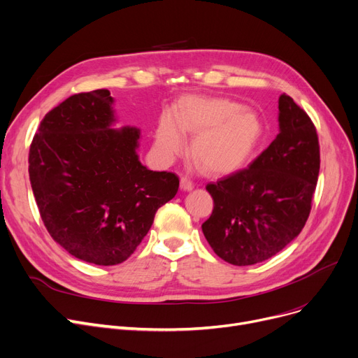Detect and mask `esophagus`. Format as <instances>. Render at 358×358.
Segmentation results:
<instances>
[{"label": "esophagus", "instance_id": "1", "mask_svg": "<svg viewBox=\"0 0 358 358\" xmlns=\"http://www.w3.org/2000/svg\"><path fill=\"white\" fill-rule=\"evenodd\" d=\"M180 187H181V189H182L184 192H190V190H193L194 184H193V181H192L190 178L181 177V178H180Z\"/></svg>", "mask_w": 358, "mask_h": 358}]
</instances>
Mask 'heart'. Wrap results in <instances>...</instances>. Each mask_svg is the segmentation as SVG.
I'll return each instance as SVG.
<instances>
[{"label": "heart", "mask_w": 358, "mask_h": 358, "mask_svg": "<svg viewBox=\"0 0 358 358\" xmlns=\"http://www.w3.org/2000/svg\"><path fill=\"white\" fill-rule=\"evenodd\" d=\"M185 135H196L192 155L210 174L228 176L245 165L261 142L264 127L257 113L228 99L187 97L174 115H164L157 148L165 159L185 149Z\"/></svg>", "instance_id": "1"}]
</instances>
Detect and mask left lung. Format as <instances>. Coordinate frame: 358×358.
Segmentation results:
<instances>
[{
    "label": "left lung",
    "instance_id": "obj_1",
    "mask_svg": "<svg viewBox=\"0 0 358 358\" xmlns=\"http://www.w3.org/2000/svg\"><path fill=\"white\" fill-rule=\"evenodd\" d=\"M278 127L275 139L247 169L206 185L213 212L201 229L229 264L271 258L302 232L309 217L321 165L315 124L281 94Z\"/></svg>",
    "mask_w": 358,
    "mask_h": 358
}]
</instances>
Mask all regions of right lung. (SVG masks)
<instances>
[{"label": "right lung", "instance_id": "add662e5", "mask_svg": "<svg viewBox=\"0 0 358 358\" xmlns=\"http://www.w3.org/2000/svg\"><path fill=\"white\" fill-rule=\"evenodd\" d=\"M108 90L71 96L41 122L31 190L53 241L75 258L116 266L135 252L180 180L141 164V130L116 122Z\"/></svg>", "mask_w": 358, "mask_h": 358}]
</instances>
